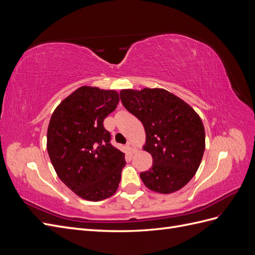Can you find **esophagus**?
I'll list each match as a JSON object with an SVG mask.
<instances>
[{"instance_id": "34e87169", "label": "esophagus", "mask_w": 255, "mask_h": 255, "mask_svg": "<svg viewBox=\"0 0 255 255\" xmlns=\"http://www.w3.org/2000/svg\"><path fill=\"white\" fill-rule=\"evenodd\" d=\"M127 146L128 148V150L132 152V153H134V152H136V146L132 143V142H128V144H127Z\"/></svg>"}]
</instances>
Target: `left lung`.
<instances>
[{"label": "left lung", "instance_id": "1", "mask_svg": "<svg viewBox=\"0 0 255 255\" xmlns=\"http://www.w3.org/2000/svg\"><path fill=\"white\" fill-rule=\"evenodd\" d=\"M120 99L145 130L143 149L152 155L153 164L140 173L143 184L159 194L184 187L196 174L205 150L199 115L182 99L161 88L122 89Z\"/></svg>", "mask_w": 255, "mask_h": 255}]
</instances>
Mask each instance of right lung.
<instances>
[{"mask_svg": "<svg viewBox=\"0 0 255 255\" xmlns=\"http://www.w3.org/2000/svg\"><path fill=\"white\" fill-rule=\"evenodd\" d=\"M115 90L82 86L56 107L48 128L52 165L67 187L88 201H101L118 189L125 153L112 145L104 119L116 110Z\"/></svg>", "mask_w": 255, "mask_h": 255, "instance_id": "right-lung-1", "label": "right lung"}]
</instances>
